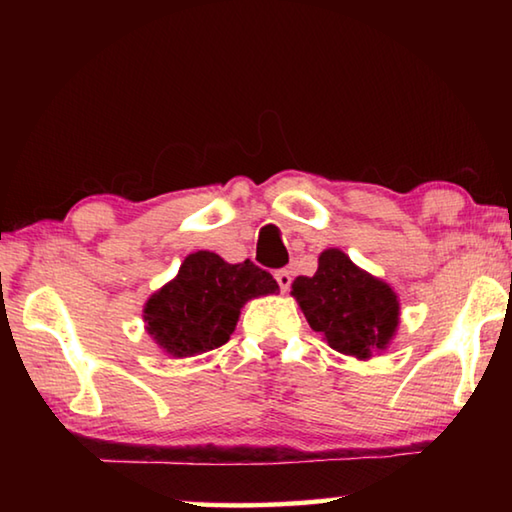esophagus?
Wrapping results in <instances>:
<instances>
[{
	"label": "esophagus",
	"mask_w": 512,
	"mask_h": 512,
	"mask_svg": "<svg viewBox=\"0 0 512 512\" xmlns=\"http://www.w3.org/2000/svg\"><path fill=\"white\" fill-rule=\"evenodd\" d=\"M275 280H277V284H280L282 291H287L291 287V275H289V271H284V268L275 273Z\"/></svg>",
	"instance_id": "esophagus-1"
}]
</instances>
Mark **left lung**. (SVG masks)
Wrapping results in <instances>:
<instances>
[{
    "mask_svg": "<svg viewBox=\"0 0 512 512\" xmlns=\"http://www.w3.org/2000/svg\"><path fill=\"white\" fill-rule=\"evenodd\" d=\"M291 296L329 348L357 359L386 350L400 325L397 293L339 248L320 253L318 271L296 277Z\"/></svg>",
    "mask_w": 512,
    "mask_h": 512,
    "instance_id": "1",
    "label": "left lung"
}]
</instances>
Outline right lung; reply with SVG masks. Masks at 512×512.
<instances>
[{
	"instance_id": "add662e5",
	"label": "right lung",
	"mask_w": 512,
	"mask_h": 512,
	"mask_svg": "<svg viewBox=\"0 0 512 512\" xmlns=\"http://www.w3.org/2000/svg\"><path fill=\"white\" fill-rule=\"evenodd\" d=\"M280 291L273 275L250 259L228 264L198 250L185 257L178 275L146 300V332L171 357H194L230 341L248 300Z\"/></svg>"
}]
</instances>
